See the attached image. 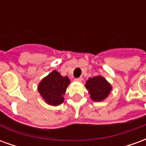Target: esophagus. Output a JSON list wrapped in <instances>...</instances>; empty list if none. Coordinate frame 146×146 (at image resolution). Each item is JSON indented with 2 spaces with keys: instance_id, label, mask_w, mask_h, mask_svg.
Wrapping results in <instances>:
<instances>
[{
  "instance_id": "esophagus-1",
  "label": "esophagus",
  "mask_w": 146,
  "mask_h": 146,
  "mask_svg": "<svg viewBox=\"0 0 146 146\" xmlns=\"http://www.w3.org/2000/svg\"><path fill=\"white\" fill-rule=\"evenodd\" d=\"M75 81H77V82H81L83 80V77H78V78H75Z\"/></svg>"
}]
</instances>
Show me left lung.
Masks as SVG:
<instances>
[{
    "instance_id": "obj_1",
    "label": "left lung",
    "mask_w": 146,
    "mask_h": 146,
    "mask_svg": "<svg viewBox=\"0 0 146 146\" xmlns=\"http://www.w3.org/2000/svg\"><path fill=\"white\" fill-rule=\"evenodd\" d=\"M85 88L89 91L91 98L95 102H100L107 98L112 87L104 77L94 76L87 80Z\"/></svg>"
}]
</instances>
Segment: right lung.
Wrapping results in <instances>:
<instances>
[{
    "mask_svg": "<svg viewBox=\"0 0 146 146\" xmlns=\"http://www.w3.org/2000/svg\"><path fill=\"white\" fill-rule=\"evenodd\" d=\"M70 83L68 76H62L58 72L54 70L39 84L38 92L48 104L58 106L63 102L62 96Z\"/></svg>",
    "mask_w": 146,
    "mask_h": 146,
    "instance_id": "add662e5",
    "label": "right lung"
}]
</instances>
